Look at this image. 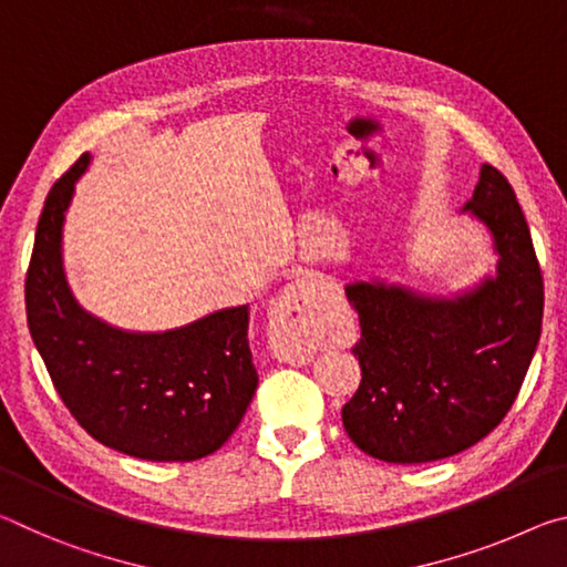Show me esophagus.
<instances>
[{"mask_svg":"<svg viewBox=\"0 0 567 567\" xmlns=\"http://www.w3.org/2000/svg\"><path fill=\"white\" fill-rule=\"evenodd\" d=\"M339 301V289L319 276L291 284L271 317L274 357L293 367L309 364L329 337V317Z\"/></svg>","mask_w":567,"mask_h":567,"instance_id":"obj_1","label":"esophagus"}]
</instances>
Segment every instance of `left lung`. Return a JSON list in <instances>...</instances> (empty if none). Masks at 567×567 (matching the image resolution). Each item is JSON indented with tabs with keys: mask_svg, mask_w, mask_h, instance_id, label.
<instances>
[{
	"mask_svg": "<svg viewBox=\"0 0 567 567\" xmlns=\"http://www.w3.org/2000/svg\"><path fill=\"white\" fill-rule=\"evenodd\" d=\"M460 213L493 238L495 271L447 293L382 276L344 286L361 323V384L341 420L374 460L420 465L487 437L513 406L540 341L543 276L505 175L482 165Z\"/></svg>",
	"mask_w": 567,
	"mask_h": 567,
	"instance_id": "1",
	"label": "left lung"
}]
</instances>
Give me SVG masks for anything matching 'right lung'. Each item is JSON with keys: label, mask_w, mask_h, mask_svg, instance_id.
<instances>
[{"label": "right lung", "mask_w": 567, "mask_h": 567, "mask_svg": "<svg viewBox=\"0 0 567 567\" xmlns=\"http://www.w3.org/2000/svg\"><path fill=\"white\" fill-rule=\"evenodd\" d=\"M85 153L52 185L27 271V323L74 420L105 447L151 462L216 452L244 420L258 374L248 306L210 311L165 331H130L95 317L64 271V218Z\"/></svg>", "instance_id": "right-lung-1"}]
</instances>
